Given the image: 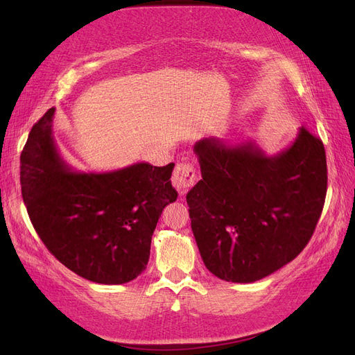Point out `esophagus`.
I'll list each match as a JSON object with an SVG mask.
<instances>
[{
    "instance_id": "esophagus-1",
    "label": "esophagus",
    "mask_w": 355,
    "mask_h": 355,
    "mask_svg": "<svg viewBox=\"0 0 355 355\" xmlns=\"http://www.w3.org/2000/svg\"><path fill=\"white\" fill-rule=\"evenodd\" d=\"M175 188L179 191L180 196L196 184V168L189 163H179L173 171V178H171Z\"/></svg>"
}]
</instances>
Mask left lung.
<instances>
[{"mask_svg":"<svg viewBox=\"0 0 355 355\" xmlns=\"http://www.w3.org/2000/svg\"><path fill=\"white\" fill-rule=\"evenodd\" d=\"M201 180L187 194L191 228L207 270L253 283L304 250L327 191L324 145L300 127L284 151L266 155L253 141L204 137L194 145Z\"/></svg>","mask_w":355,"mask_h":355,"instance_id":"left-lung-1","label":"left lung"}]
</instances>
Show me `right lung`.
<instances>
[{
	"mask_svg": "<svg viewBox=\"0 0 355 355\" xmlns=\"http://www.w3.org/2000/svg\"><path fill=\"white\" fill-rule=\"evenodd\" d=\"M55 108L32 127L20 155L29 219L50 253L80 277L124 284L148 265L153 234L167 204L175 164L136 163L103 173L72 171L51 135Z\"/></svg>",
	"mask_w": 355,
	"mask_h": 355,
	"instance_id": "right-lung-1",
	"label": "right lung"
}]
</instances>
